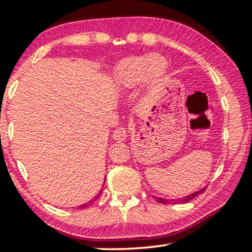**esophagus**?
<instances>
[{
	"instance_id": "obj_1",
	"label": "esophagus",
	"mask_w": 252,
	"mask_h": 252,
	"mask_svg": "<svg viewBox=\"0 0 252 252\" xmlns=\"http://www.w3.org/2000/svg\"><path fill=\"white\" fill-rule=\"evenodd\" d=\"M113 139L117 140V141H123V140L126 139L127 136V131L125 126H120L118 127V129L113 132Z\"/></svg>"
}]
</instances>
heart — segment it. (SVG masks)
Instances as JSON below:
<instances>
[{"label": "heart", "instance_id": "heart-1", "mask_svg": "<svg viewBox=\"0 0 252 252\" xmlns=\"http://www.w3.org/2000/svg\"><path fill=\"white\" fill-rule=\"evenodd\" d=\"M165 69L167 62L160 55H134L119 63L114 79L121 90H129L146 78L148 80L159 79Z\"/></svg>", "mask_w": 252, "mask_h": 252}]
</instances>
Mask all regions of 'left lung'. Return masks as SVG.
<instances>
[{"mask_svg":"<svg viewBox=\"0 0 252 252\" xmlns=\"http://www.w3.org/2000/svg\"><path fill=\"white\" fill-rule=\"evenodd\" d=\"M204 190H206V188H203V189L199 190V191H197V192H194V193H192V194H189V195H187V197L182 198V200L180 199V201H181V202H188V201H190L191 199H193L194 197H197L198 194L202 193ZM156 200H157L158 202H160V203H169V201H172V200H164V199H162V198H157ZM176 201H177V200H176Z\"/></svg>","mask_w":252,"mask_h":252,"instance_id":"8db88e82","label":"left lung"}]
</instances>
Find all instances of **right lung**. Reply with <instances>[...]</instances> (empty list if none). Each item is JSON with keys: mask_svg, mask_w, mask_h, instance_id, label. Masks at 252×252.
I'll return each instance as SVG.
<instances>
[{"mask_svg": "<svg viewBox=\"0 0 252 252\" xmlns=\"http://www.w3.org/2000/svg\"><path fill=\"white\" fill-rule=\"evenodd\" d=\"M100 194H101V191H100V193H99V194H97V195H96V197H99V195H100ZM96 197H95V199H96ZM89 204H90V201H89V202H88V203H85V204H82V206H80V207H79V208H87V207H88V206H89ZM79 208H78V209H79Z\"/></svg>", "mask_w": 252, "mask_h": 252, "instance_id": "right-lung-1", "label": "right lung"}]
</instances>
